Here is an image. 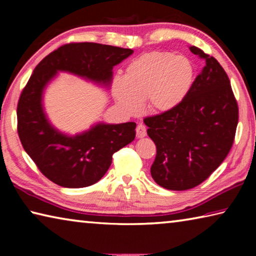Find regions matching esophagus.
I'll return each mask as SVG.
<instances>
[{
	"instance_id": "34e87169",
	"label": "esophagus",
	"mask_w": 256,
	"mask_h": 256,
	"mask_svg": "<svg viewBox=\"0 0 256 256\" xmlns=\"http://www.w3.org/2000/svg\"><path fill=\"white\" fill-rule=\"evenodd\" d=\"M146 136V128L144 124H138L136 126V136L140 138H144Z\"/></svg>"
}]
</instances>
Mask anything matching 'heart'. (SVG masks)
Returning <instances> with one entry per match:
<instances>
[{
	"instance_id": "heart-1",
	"label": "heart",
	"mask_w": 256,
	"mask_h": 256,
	"mask_svg": "<svg viewBox=\"0 0 256 256\" xmlns=\"http://www.w3.org/2000/svg\"><path fill=\"white\" fill-rule=\"evenodd\" d=\"M193 79L194 68L188 58L152 50L131 60L124 76H118L112 81V90L128 114H138L144 99L151 112H164L180 105Z\"/></svg>"
}]
</instances>
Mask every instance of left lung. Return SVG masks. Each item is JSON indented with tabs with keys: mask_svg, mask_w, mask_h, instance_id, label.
I'll return each instance as SVG.
<instances>
[{
	"mask_svg": "<svg viewBox=\"0 0 256 256\" xmlns=\"http://www.w3.org/2000/svg\"><path fill=\"white\" fill-rule=\"evenodd\" d=\"M190 50L204 66L178 106L144 120L157 148L151 176L172 190L201 184L230 151L238 124V105L227 73L214 56Z\"/></svg>",
	"mask_w": 256,
	"mask_h": 256,
	"instance_id": "1",
	"label": "left lung"
}]
</instances>
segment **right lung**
<instances>
[{
    "label": "right lung",
    "instance_id": "add662e5",
    "mask_svg": "<svg viewBox=\"0 0 256 256\" xmlns=\"http://www.w3.org/2000/svg\"><path fill=\"white\" fill-rule=\"evenodd\" d=\"M133 53L97 42H71L52 52L34 68L20 94L16 118L18 134L26 152L42 174L63 188L90 186L110 168L112 154L136 138L134 122L98 123L74 136L52 126L42 108V92L58 71L110 86L112 68Z\"/></svg>",
    "mask_w": 256,
    "mask_h": 256
}]
</instances>
